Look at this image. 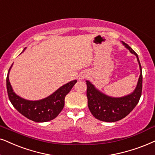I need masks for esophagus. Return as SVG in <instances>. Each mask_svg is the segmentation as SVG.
<instances>
[{"label": "esophagus", "mask_w": 155, "mask_h": 155, "mask_svg": "<svg viewBox=\"0 0 155 155\" xmlns=\"http://www.w3.org/2000/svg\"><path fill=\"white\" fill-rule=\"evenodd\" d=\"M84 78H85V77H84V76H81V77L80 78V79H83Z\"/></svg>", "instance_id": "obj_1"}]
</instances>
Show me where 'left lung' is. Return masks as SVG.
Instances as JSON below:
<instances>
[{
	"instance_id": "obj_1",
	"label": "left lung",
	"mask_w": 155,
	"mask_h": 155,
	"mask_svg": "<svg viewBox=\"0 0 155 155\" xmlns=\"http://www.w3.org/2000/svg\"><path fill=\"white\" fill-rule=\"evenodd\" d=\"M130 52L135 55L139 63L140 75L137 85L130 95L121 97H112L104 95L87 80V105L90 111L96 119L103 122H117L125 117L135 107L140 99L142 90V73L137 54L127 44L122 42Z\"/></svg>"
}]
</instances>
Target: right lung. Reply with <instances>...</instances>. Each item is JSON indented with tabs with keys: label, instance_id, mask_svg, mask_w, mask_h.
Here are the masks:
<instances>
[{
	"label": "right lung",
	"instance_id": "obj_1",
	"mask_svg": "<svg viewBox=\"0 0 155 155\" xmlns=\"http://www.w3.org/2000/svg\"><path fill=\"white\" fill-rule=\"evenodd\" d=\"M25 48H24L22 53H23ZM12 66L13 64L7 75L6 87L9 100L13 107L23 116L34 122H45L55 119L63 109L65 96L69 93L77 80H72L63 85L52 95L44 99L35 101L28 100L19 97L13 92L9 81V73Z\"/></svg>",
	"mask_w": 155,
	"mask_h": 155
}]
</instances>
